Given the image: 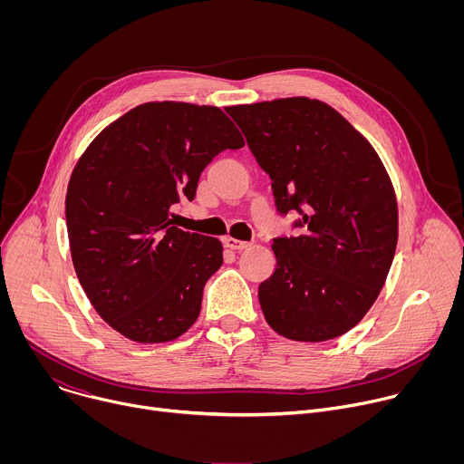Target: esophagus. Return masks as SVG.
Listing matches in <instances>:
<instances>
[{
	"mask_svg": "<svg viewBox=\"0 0 464 464\" xmlns=\"http://www.w3.org/2000/svg\"><path fill=\"white\" fill-rule=\"evenodd\" d=\"M224 244H226V247H229V249H233V251H242V249H246V247L249 246V242L237 240V238H233V237H227V238L224 240Z\"/></svg>",
	"mask_w": 464,
	"mask_h": 464,
	"instance_id": "esophagus-1",
	"label": "esophagus"
}]
</instances>
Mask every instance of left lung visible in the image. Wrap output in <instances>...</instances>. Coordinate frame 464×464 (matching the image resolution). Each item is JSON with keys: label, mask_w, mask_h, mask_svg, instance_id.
<instances>
[{"label": "left lung", "mask_w": 464, "mask_h": 464, "mask_svg": "<svg viewBox=\"0 0 464 464\" xmlns=\"http://www.w3.org/2000/svg\"><path fill=\"white\" fill-rule=\"evenodd\" d=\"M276 209L299 213L294 237L274 238L276 272L258 286L264 317L294 342H326L356 326L376 301L399 238L391 179L354 126L306 99L229 106Z\"/></svg>", "instance_id": "8db88e82"}]
</instances>
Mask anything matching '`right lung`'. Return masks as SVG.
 Segmentation results:
<instances>
[{
	"mask_svg": "<svg viewBox=\"0 0 464 464\" xmlns=\"http://www.w3.org/2000/svg\"><path fill=\"white\" fill-rule=\"evenodd\" d=\"M244 147L215 106L149 102L92 141L65 194L77 277L99 315L131 342L163 343L192 326L222 244L172 226L170 208L194 200L204 169Z\"/></svg>",
	"mask_w": 464,
	"mask_h": 464,
	"instance_id": "add662e5",
	"label": "right lung"
}]
</instances>
